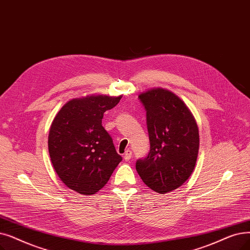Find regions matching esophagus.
<instances>
[{"mask_svg": "<svg viewBox=\"0 0 250 250\" xmlns=\"http://www.w3.org/2000/svg\"><path fill=\"white\" fill-rule=\"evenodd\" d=\"M131 157H132V151L129 150V149H127V150L125 152L124 158H125V161H128L129 159H131Z\"/></svg>", "mask_w": 250, "mask_h": 250, "instance_id": "34e87169", "label": "esophagus"}]
</instances>
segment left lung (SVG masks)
Returning a JSON list of instances; mask_svg holds the SVG:
<instances>
[{
  "label": "left lung",
  "instance_id": "1",
  "mask_svg": "<svg viewBox=\"0 0 250 250\" xmlns=\"http://www.w3.org/2000/svg\"><path fill=\"white\" fill-rule=\"evenodd\" d=\"M139 99L147 111L150 152L136 162V169L146 186L166 194L192 175L199 151L198 125L187 105L167 89H149Z\"/></svg>",
  "mask_w": 250,
  "mask_h": 250
}]
</instances>
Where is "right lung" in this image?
<instances>
[{
    "label": "right lung",
    "instance_id": "right-lung-1",
    "mask_svg": "<svg viewBox=\"0 0 250 250\" xmlns=\"http://www.w3.org/2000/svg\"><path fill=\"white\" fill-rule=\"evenodd\" d=\"M121 96L94 94L65 103L54 117L48 137L54 169L69 189L93 195L109 181L122 161L102 125L103 114Z\"/></svg>",
    "mask_w": 250,
    "mask_h": 250
}]
</instances>
